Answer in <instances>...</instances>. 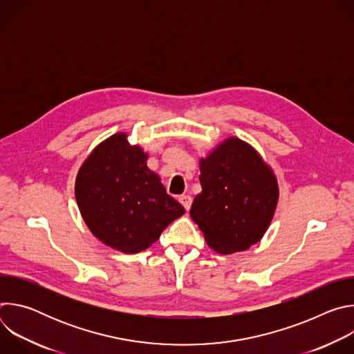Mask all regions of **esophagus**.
<instances>
[{"label": "esophagus", "instance_id": "esophagus-1", "mask_svg": "<svg viewBox=\"0 0 354 354\" xmlns=\"http://www.w3.org/2000/svg\"><path fill=\"white\" fill-rule=\"evenodd\" d=\"M179 201H180V205L185 207L186 212L190 210V206H192V197L190 196L182 194V196H179Z\"/></svg>", "mask_w": 354, "mask_h": 354}]
</instances>
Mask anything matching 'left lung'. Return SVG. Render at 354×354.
Listing matches in <instances>:
<instances>
[{
	"instance_id": "left-lung-1",
	"label": "left lung",
	"mask_w": 354,
	"mask_h": 354,
	"mask_svg": "<svg viewBox=\"0 0 354 354\" xmlns=\"http://www.w3.org/2000/svg\"><path fill=\"white\" fill-rule=\"evenodd\" d=\"M200 185L190 217L210 248L228 255L262 239L277 206L279 186L254 148L239 138L221 142L200 161Z\"/></svg>"
}]
</instances>
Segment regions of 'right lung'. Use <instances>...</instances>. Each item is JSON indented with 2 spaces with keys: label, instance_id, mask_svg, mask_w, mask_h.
Wrapping results in <instances>:
<instances>
[{
  "label": "right lung",
  "instance_id": "add662e5",
  "mask_svg": "<svg viewBox=\"0 0 354 354\" xmlns=\"http://www.w3.org/2000/svg\"><path fill=\"white\" fill-rule=\"evenodd\" d=\"M147 158L127 134L118 133L92 151L75 180L77 203L91 232L124 254L153 245L185 213L148 169Z\"/></svg>",
  "mask_w": 354,
  "mask_h": 354
}]
</instances>
